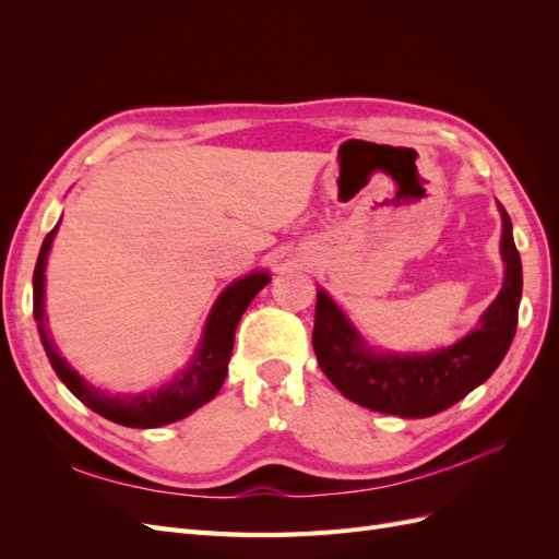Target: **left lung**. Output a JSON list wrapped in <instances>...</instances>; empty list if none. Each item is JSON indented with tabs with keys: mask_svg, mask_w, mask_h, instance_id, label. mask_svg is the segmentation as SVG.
<instances>
[{
	"mask_svg": "<svg viewBox=\"0 0 559 559\" xmlns=\"http://www.w3.org/2000/svg\"><path fill=\"white\" fill-rule=\"evenodd\" d=\"M499 212L503 286L478 326L452 347L427 354L376 352L331 296L324 289L317 292L312 347L337 392L368 411L415 419L450 408L495 373L513 343L522 298V261L513 226L501 205Z\"/></svg>",
	"mask_w": 559,
	"mask_h": 559,
	"instance_id": "1",
	"label": "left lung"
}]
</instances>
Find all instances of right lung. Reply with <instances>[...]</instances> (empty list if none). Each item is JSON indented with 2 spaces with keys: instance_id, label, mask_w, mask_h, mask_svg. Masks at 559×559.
Segmentation results:
<instances>
[{
  "instance_id": "right-lung-1",
  "label": "right lung",
  "mask_w": 559,
  "mask_h": 559,
  "mask_svg": "<svg viewBox=\"0 0 559 559\" xmlns=\"http://www.w3.org/2000/svg\"><path fill=\"white\" fill-rule=\"evenodd\" d=\"M58 233V226L46 235L41 245L39 259L35 265V277H32V286H35V321L41 335V345L46 349V357L53 366L58 378L67 384V389L91 411L97 415L107 417L116 425L132 427V429H154L163 425H173L177 419H183L198 411L200 405L212 401L218 389H222L228 361L233 354V341L235 329L240 324V317L245 314L251 298L257 296L263 286L270 282V275L259 270L238 282H233L228 289L216 298L214 308L207 317L205 331H202V341L198 345L195 357L186 366L181 373L158 389H146L140 394H107L103 389L93 386L88 380H83L76 370L67 364L53 337L48 335L46 329V312H44V282H46V259L50 245Z\"/></svg>"
}]
</instances>
